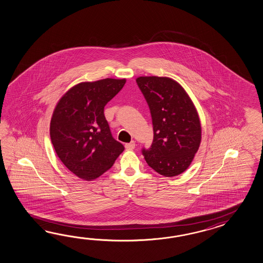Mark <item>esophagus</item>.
Wrapping results in <instances>:
<instances>
[{"label": "esophagus", "mask_w": 263, "mask_h": 263, "mask_svg": "<svg viewBox=\"0 0 263 263\" xmlns=\"http://www.w3.org/2000/svg\"><path fill=\"white\" fill-rule=\"evenodd\" d=\"M135 146H136V143H135L134 140H132L131 142L125 144V148H126L127 150H133V149H135Z\"/></svg>", "instance_id": "1"}]
</instances>
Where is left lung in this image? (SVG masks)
Listing matches in <instances>:
<instances>
[{
	"label": "left lung",
	"instance_id": "8db88e82",
	"mask_svg": "<svg viewBox=\"0 0 263 263\" xmlns=\"http://www.w3.org/2000/svg\"><path fill=\"white\" fill-rule=\"evenodd\" d=\"M137 84L152 117L154 139L141 153L159 175H180L192 163L201 141V124L184 88L168 77L141 76Z\"/></svg>",
	"mask_w": 263,
	"mask_h": 263
}]
</instances>
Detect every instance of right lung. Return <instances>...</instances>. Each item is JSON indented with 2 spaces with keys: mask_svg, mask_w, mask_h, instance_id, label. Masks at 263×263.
Listing matches in <instances>:
<instances>
[{
  "mask_svg": "<svg viewBox=\"0 0 263 263\" xmlns=\"http://www.w3.org/2000/svg\"><path fill=\"white\" fill-rule=\"evenodd\" d=\"M125 82L106 78L80 83L55 106L50 125L53 148L65 166L82 179L99 177L124 150L112 137L104 109Z\"/></svg>",
  "mask_w": 263,
  "mask_h": 263,
  "instance_id": "add662e5",
  "label": "right lung"
}]
</instances>
